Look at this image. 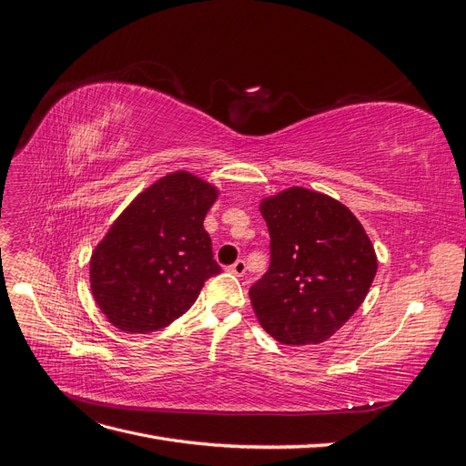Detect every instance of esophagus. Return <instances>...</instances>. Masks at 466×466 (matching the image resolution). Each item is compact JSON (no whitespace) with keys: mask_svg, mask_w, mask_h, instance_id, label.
<instances>
[{"mask_svg":"<svg viewBox=\"0 0 466 466\" xmlns=\"http://www.w3.org/2000/svg\"><path fill=\"white\" fill-rule=\"evenodd\" d=\"M228 270L231 272V274H235V276H243L245 272H247V264H245V260H237V262H233Z\"/></svg>","mask_w":466,"mask_h":466,"instance_id":"esophagus-1","label":"esophagus"}]
</instances>
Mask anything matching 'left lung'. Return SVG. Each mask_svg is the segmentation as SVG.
Listing matches in <instances>:
<instances>
[{
	"label": "left lung",
	"instance_id": "left-lung-1",
	"mask_svg": "<svg viewBox=\"0 0 466 466\" xmlns=\"http://www.w3.org/2000/svg\"><path fill=\"white\" fill-rule=\"evenodd\" d=\"M270 268L248 298L260 327L288 346L320 344L358 311L377 272L360 219L332 196L291 187L260 202Z\"/></svg>",
	"mask_w": 466,
	"mask_h": 466
}]
</instances>
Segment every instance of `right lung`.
<instances>
[{"label": "right lung", "mask_w": 466, "mask_h": 466, "mask_svg": "<svg viewBox=\"0 0 466 466\" xmlns=\"http://www.w3.org/2000/svg\"><path fill=\"white\" fill-rule=\"evenodd\" d=\"M219 188L175 171L139 192L91 255L89 284L106 320L122 332L147 334L171 324L219 274L204 229Z\"/></svg>", "instance_id": "1"}]
</instances>
